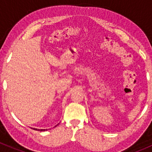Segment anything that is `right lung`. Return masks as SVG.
<instances>
[{"mask_svg": "<svg viewBox=\"0 0 152 152\" xmlns=\"http://www.w3.org/2000/svg\"><path fill=\"white\" fill-rule=\"evenodd\" d=\"M33 129H34V130H39V131H45V130H47V129H34V128H32Z\"/></svg>", "mask_w": 152, "mask_h": 152, "instance_id": "right-lung-1", "label": "right lung"}]
</instances>
